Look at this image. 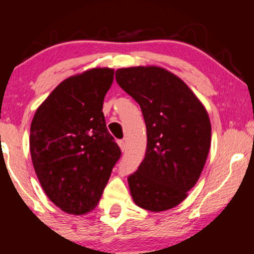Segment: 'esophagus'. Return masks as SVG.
Returning a JSON list of instances; mask_svg holds the SVG:
<instances>
[{
	"label": "esophagus",
	"mask_w": 254,
	"mask_h": 254,
	"mask_svg": "<svg viewBox=\"0 0 254 254\" xmlns=\"http://www.w3.org/2000/svg\"><path fill=\"white\" fill-rule=\"evenodd\" d=\"M118 144H119V147H121L122 151H124V150H125V142L123 141V139H121V141H118Z\"/></svg>",
	"instance_id": "esophagus-1"
}]
</instances>
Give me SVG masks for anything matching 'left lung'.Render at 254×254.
<instances>
[{
  "instance_id": "1",
  "label": "left lung",
  "mask_w": 254,
  "mask_h": 254,
  "mask_svg": "<svg viewBox=\"0 0 254 254\" xmlns=\"http://www.w3.org/2000/svg\"><path fill=\"white\" fill-rule=\"evenodd\" d=\"M116 81L139 105L147 127V150L127 177L133 202L150 211L182 203L199 179L209 149L211 125L192 90L159 66L116 71Z\"/></svg>"
}]
</instances>
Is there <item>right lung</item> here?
<instances>
[{
	"instance_id": "obj_1",
	"label": "right lung",
	"mask_w": 254,
	"mask_h": 254,
	"mask_svg": "<svg viewBox=\"0 0 254 254\" xmlns=\"http://www.w3.org/2000/svg\"><path fill=\"white\" fill-rule=\"evenodd\" d=\"M113 74V69L95 68L66 78L32 121L34 171L46 196L68 214L95 208L122 155L103 113Z\"/></svg>"
}]
</instances>
